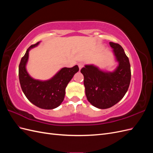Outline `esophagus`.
<instances>
[{
	"instance_id": "1",
	"label": "esophagus",
	"mask_w": 153,
	"mask_h": 153,
	"mask_svg": "<svg viewBox=\"0 0 153 153\" xmlns=\"http://www.w3.org/2000/svg\"><path fill=\"white\" fill-rule=\"evenodd\" d=\"M78 67H79V69H80H80H81L83 67H84V63L80 62V63L78 64Z\"/></svg>"
}]
</instances>
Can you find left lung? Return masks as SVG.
Masks as SVG:
<instances>
[{
    "instance_id": "8db88e82",
    "label": "left lung",
    "mask_w": 153,
    "mask_h": 153,
    "mask_svg": "<svg viewBox=\"0 0 153 153\" xmlns=\"http://www.w3.org/2000/svg\"><path fill=\"white\" fill-rule=\"evenodd\" d=\"M118 66L113 71H105L93 64L85 65L80 72L84 76L85 95L96 108L106 109L117 103L124 96L131 80L129 59L121 45L109 43Z\"/></svg>"
}]
</instances>
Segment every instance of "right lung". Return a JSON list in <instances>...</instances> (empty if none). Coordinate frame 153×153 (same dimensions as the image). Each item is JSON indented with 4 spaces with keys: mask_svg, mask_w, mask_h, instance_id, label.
Returning a JSON list of instances; mask_svg holds the SVG:
<instances>
[{
    "mask_svg": "<svg viewBox=\"0 0 153 153\" xmlns=\"http://www.w3.org/2000/svg\"><path fill=\"white\" fill-rule=\"evenodd\" d=\"M40 42L32 45L21 59L18 75L21 88L26 98L38 107L50 110L58 107L65 96L66 88L74 75L79 70L77 65L73 68H63L47 80H36L31 77L26 69L30 49Z\"/></svg>",
    "mask_w": 153,
    "mask_h": 153,
    "instance_id": "obj_1",
    "label": "right lung"
}]
</instances>
